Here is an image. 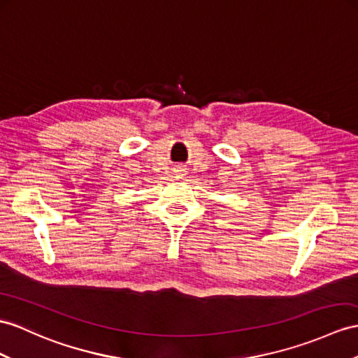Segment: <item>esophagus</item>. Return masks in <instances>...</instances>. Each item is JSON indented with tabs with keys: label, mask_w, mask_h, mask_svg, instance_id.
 Listing matches in <instances>:
<instances>
[{
	"label": "esophagus",
	"mask_w": 358,
	"mask_h": 358,
	"mask_svg": "<svg viewBox=\"0 0 358 358\" xmlns=\"http://www.w3.org/2000/svg\"><path fill=\"white\" fill-rule=\"evenodd\" d=\"M180 171H182V170H180Z\"/></svg>",
	"instance_id": "34e87169"
}]
</instances>
